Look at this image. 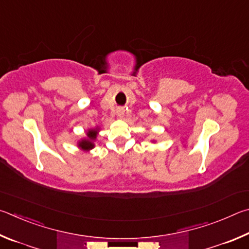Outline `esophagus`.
<instances>
[{
    "label": "esophagus",
    "instance_id": "obj_1",
    "mask_svg": "<svg viewBox=\"0 0 249 249\" xmlns=\"http://www.w3.org/2000/svg\"><path fill=\"white\" fill-rule=\"evenodd\" d=\"M118 116H119V117H122V116H124V111H122V110H119V111H118Z\"/></svg>",
    "mask_w": 249,
    "mask_h": 249
}]
</instances>
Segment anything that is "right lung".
<instances>
[{
  "mask_svg": "<svg viewBox=\"0 0 249 249\" xmlns=\"http://www.w3.org/2000/svg\"><path fill=\"white\" fill-rule=\"evenodd\" d=\"M98 127H96L95 129H89V131L86 132V139H83L80 142L77 143L78 147H80L81 150L83 151H89L93 149L95 146L94 144V141L96 140V138H97V133H98Z\"/></svg>",
  "mask_w": 249,
  "mask_h": 249,
  "instance_id": "1",
  "label": "right lung"
}]
</instances>
